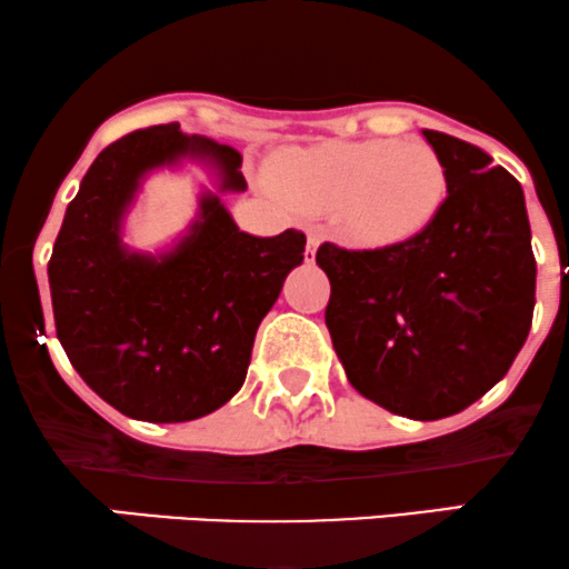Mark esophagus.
Returning <instances> with one entry per match:
<instances>
[{"mask_svg":"<svg viewBox=\"0 0 569 569\" xmlns=\"http://www.w3.org/2000/svg\"><path fill=\"white\" fill-rule=\"evenodd\" d=\"M317 247H319V233L317 231H309V239H306V263H311V260L317 258Z\"/></svg>","mask_w":569,"mask_h":569,"instance_id":"esophagus-1","label":"esophagus"}]
</instances>
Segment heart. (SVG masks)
Returning <instances> with one entry per match:
<instances>
[{"mask_svg":"<svg viewBox=\"0 0 569 569\" xmlns=\"http://www.w3.org/2000/svg\"><path fill=\"white\" fill-rule=\"evenodd\" d=\"M268 177L292 207L338 212L343 233L370 247L422 233L446 199V166L422 139L292 147L273 158Z\"/></svg>","mask_w":569,"mask_h":569,"instance_id":"heart-1","label":"heart"}]
</instances>
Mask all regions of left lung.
<instances>
[{"label":"left lung","instance_id":"obj_1","mask_svg":"<svg viewBox=\"0 0 569 569\" xmlns=\"http://www.w3.org/2000/svg\"><path fill=\"white\" fill-rule=\"evenodd\" d=\"M446 199L413 239L379 250L325 241V325L362 398L408 419L451 417L487 395L525 347L535 311L525 190L476 144L425 129Z\"/></svg>","mask_w":569,"mask_h":569}]
</instances>
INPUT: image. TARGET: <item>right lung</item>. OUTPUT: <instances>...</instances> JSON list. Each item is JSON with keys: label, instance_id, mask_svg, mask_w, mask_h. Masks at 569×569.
<instances>
[{"label": "right lung", "instance_id": "obj_1", "mask_svg": "<svg viewBox=\"0 0 569 569\" xmlns=\"http://www.w3.org/2000/svg\"><path fill=\"white\" fill-rule=\"evenodd\" d=\"M182 158L209 163L220 190H247L241 156L180 126L126 133L99 152L67 207L48 263L56 336L88 387L142 422H190L226 406L250 368L258 325L306 236L239 231L217 193L163 254L126 250L123 217L144 174Z\"/></svg>", "mask_w": 569, "mask_h": 569}]
</instances>
